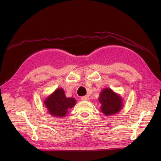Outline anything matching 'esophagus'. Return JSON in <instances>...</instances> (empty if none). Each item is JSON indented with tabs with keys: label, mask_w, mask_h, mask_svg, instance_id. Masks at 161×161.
I'll list each match as a JSON object with an SVG mask.
<instances>
[{
	"label": "esophagus",
	"mask_w": 161,
	"mask_h": 161,
	"mask_svg": "<svg viewBox=\"0 0 161 161\" xmlns=\"http://www.w3.org/2000/svg\"><path fill=\"white\" fill-rule=\"evenodd\" d=\"M81 100L82 101H89V97L88 95H85V96H82L81 97Z\"/></svg>",
	"instance_id": "1"
}]
</instances>
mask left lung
<instances>
[{"label":"left lung","mask_w":161,"mask_h":161,"mask_svg":"<svg viewBox=\"0 0 161 161\" xmlns=\"http://www.w3.org/2000/svg\"><path fill=\"white\" fill-rule=\"evenodd\" d=\"M99 101L101 104V111L106 115L115 114L122 108V99L110 89L102 91Z\"/></svg>","instance_id":"1"}]
</instances>
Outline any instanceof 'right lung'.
<instances>
[{
  "mask_svg": "<svg viewBox=\"0 0 161 161\" xmlns=\"http://www.w3.org/2000/svg\"><path fill=\"white\" fill-rule=\"evenodd\" d=\"M44 104L51 115L64 117L69 109L76 104V100L66 97L62 89H57L46 99Z\"/></svg>",
  "mask_w": 161,
  "mask_h": 161,
  "instance_id": "add662e5",
  "label": "right lung"
}]
</instances>
